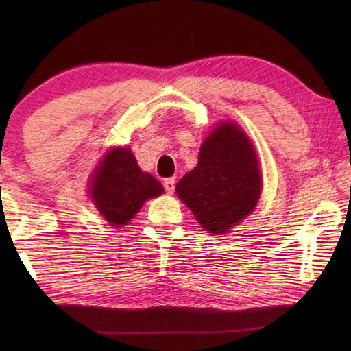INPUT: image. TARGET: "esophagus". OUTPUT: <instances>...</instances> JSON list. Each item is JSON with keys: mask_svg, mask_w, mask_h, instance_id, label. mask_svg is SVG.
Here are the masks:
<instances>
[{"mask_svg": "<svg viewBox=\"0 0 351 351\" xmlns=\"http://www.w3.org/2000/svg\"><path fill=\"white\" fill-rule=\"evenodd\" d=\"M164 189H166L169 195H171V193L175 191V180H173V178H169V180L164 181Z\"/></svg>", "mask_w": 351, "mask_h": 351, "instance_id": "34e87169", "label": "esophagus"}]
</instances>
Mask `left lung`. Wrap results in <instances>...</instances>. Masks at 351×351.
Masks as SVG:
<instances>
[{
  "label": "left lung",
  "instance_id": "obj_1",
  "mask_svg": "<svg viewBox=\"0 0 351 351\" xmlns=\"http://www.w3.org/2000/svg\"><path fill=\"white\" fill-rule=\"evenodd\" d=\"M263 189L255 147L240 126L220 122L199 152L197 166L176 193L204 230L223 235L255 210Z\"/></svg>",
  "mask_w": 351,
  "mask_h": 351
}]
</instances>
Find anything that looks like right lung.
Returning <instances> with one entry per match:
<instances>
[{
  "label": "right lung",
  "mask_w": 351,
  "mask_h": 351,
  "mask_svg": "<svg viewBox=\"0 0 351 351\" xmlns=\"http://www.w3.org/2000/svg\"><path fill=\"white\" fill-rule=\"evenodd\" d=\"M88 193L111 226L128 225L147 199L164 193L152 175L141 171L128 147H113L95 169Z\"/></svg>",
  "instance_id": "1"
}]
</instances>
